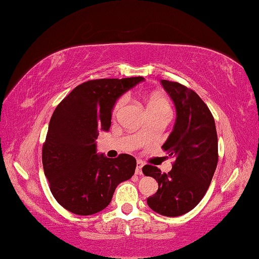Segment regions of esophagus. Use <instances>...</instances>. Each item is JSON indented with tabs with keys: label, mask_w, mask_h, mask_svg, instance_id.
<instances>
[{
	"label": "esophagus",
	"mask_w": 259,
	"mask_h": 259,
	"mask_svg": "<svg viewBox=\"0 0 259 259\" xmlns=\"http://www.w3.org/2000/svg\"><path fill=\"white\" fill-rule=\"evenodd\" d=\"M142 167H143V163L141 160H138L137 162V168H135V173L139 176L142 175Z\"/></svg>",
	"instance_id": "34e87169"
}]
</instances>
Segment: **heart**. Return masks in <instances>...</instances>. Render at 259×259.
I'll list each match as a JSON object with an SVG mask.
<instances>
[{
    "label": "heart",
    "mask_w": 259,
    "mask_h": 259,
    "mask_svg": "<svg viewBox=\"0 0 259 259\" xmlns=\"http://www.w3.org/2000/svg\"><path fill=\"white\" fill-rule=\"evenodd\" d=\"M125 103V100L121 99L119 100L114 105V109H113V112L116 113L118 112V110H119L122 105ZM148 111L149 110H163V111H169V104L166 99H164L162 96H155L152 97V99L148 102Z\"/></svg>",
    "instance_id": "obj_1"
}]
</instances>
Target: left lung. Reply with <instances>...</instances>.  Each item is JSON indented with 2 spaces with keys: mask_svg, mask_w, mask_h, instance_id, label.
I'll return each instance as SVG.
<instances>
[{
  "mask_svg": "<svg viewBox=\"0 0 259 259\" xmlns=\"http://www.w3.org/2000/svg\"><path fill=\"white\" fill-rule=\"evenodd\" d=\"M175 103L177 118L163 149L176 158L172 169L145 165L142 172L158 182L156 194L147 198L150 209L165 217L189 212L204 196L218 163V138L209 108L194 91L179 82L162 80Z\"/></svg>",
  "mask_w": 259,
  "mask_h": 259,
  "instance_id": "1",
  "label": "left lung"
}]
</instances>
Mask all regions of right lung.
Listing matches in <instances>:
<instances>
[{
  "label": "right lung",
  "instance_id": "right-lung-1",
  "mask_svg": "<svg viewBox=\"0 0 259 259\" xmlns=\"http://www.w3.org/2000/svg\"><path fill=\"white\" fill-rule=\"evenodd\" d=\"M143 80H90L55 109L42 148V164L54 197L70 212H100L110 204L117 186L134 175L133 156L105 157L97 152L96 139L100 131L108 132L111 126L117 100Z\"/></svg>",
  "mask_w": 259,
  "mask_h": 259
}]
</instances>
